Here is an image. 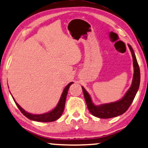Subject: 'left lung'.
I'll list each match as a JSON object with an SVG mask.
<instances>
[{"mask_svg": "<svg viewBox=\"0 0 148 148\" xmlns=\"http://www.w3.org/2000/svg\"><path fill=\"white\" fill-rule=\"evenodd\" d=\"M128 46L131 50L133 57L134 74L131 87L121 99L112 103L95 106L92 103L90 95L84 89L83 86H82L88 109L92 115L95 116L100 119H110L124 114L129 109V106H131L135 97L136 93L138 91L139 84H140V70L133 48L130 45H128Z\"/></svg>", "mask_w": 148, "mask_h": 148, "instance_id": "8db88e82", "label": "left lung"}]
</instances>
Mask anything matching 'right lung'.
I'll use <instances>...</instances> for the list:
<instances>
[{"instance_id": "right-lung-1", "label": "right lung", "mask_w": 148, "mask_h": 148, "mask_svg": "<svg viewBox=\"0 0 148 148\" xmlns=\"http://www.w3.org/2000/svg\"><path fill=\"white\" fill-rule=\"evenodd\" d=\"M74 82H71L67 85L65 88L63 90V92L61 95L60 99L59 101L58 105L53 110L51 111L47 112V113L42 114H32L28 112H25L18 103L15 101L14 98L13 97V100H14L15 104L19 108L21 113H22L25 116H26L27 119L32 121H38V122H43V123H48V122H53L58 120L59 118H60L62 114H63V112L65 108V103H66V99L67 97V93H68V89L70 88V86Z\"/></svg>"}]
</instances>
